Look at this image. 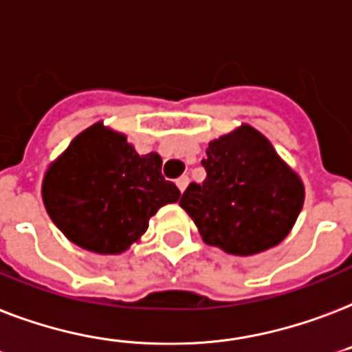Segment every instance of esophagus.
Here are the masks:
<instances>
[{"label": "esophagus", "instance_id": "esophagus-1", "mask_svg": "<svg viewBox=\"0 0 352 352\" xmlns=\"http://www.w3.org/2000/svg\"><path fill=\"white\" fill-rule=\"evenodd\" d=\"M188 182H190V179H188L186 175H182V177H179V179H177V188L181 190V194L184 192V190H186Z\"/></svg>", "mask_w": 352, "mask_h": 352}]
</instances>
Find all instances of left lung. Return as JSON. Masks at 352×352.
Listing matches in <instances>:
<instances>
[{"label": "left lung", "mask_w": 352, "mask_h": 352, "mask_svg": "<svg viewBox=\"0 0 352 352\" xmlns=\"http://www.w3.org/2000/svg\"><path fill=\"white\" fill-rule=\"evenodd\" d=\"M201 164L206 179L192 182L179 203L206 243L248 256L288 236L305 188L256 129L241 125L210 142Z\"/></svg>", "instance_id": "1"}]
</instances>
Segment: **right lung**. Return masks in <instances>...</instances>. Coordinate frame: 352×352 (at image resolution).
<instances>
[{"label": "right lung", "mask_w": 352, "mask_h": 352, "mask_svg": "<svg viewBox=\"0 0 352 352\" xmlns=\"http://www.w3.org/2000/svg\"><path fill=\"white\" fill-rule=\"evenodd\" d=\"M42 197L68 240L94 253L118 254L181 192L162 177L158 153L140 157L123 134L96 123L47 170Z\"/></svg>", "instance_id": "right-lung-1"}]
</instances>
